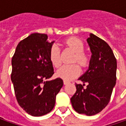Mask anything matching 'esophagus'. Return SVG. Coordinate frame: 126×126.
<instances>
[{
    "mask_svg": "<svg viewBox=\"0 0 126 126\" xmlns=\"http://www.w3.org/2000/svg\"><path fill=\"white\" fill-rule=\"evenodd\" d=\"M68 83H69L68 81H67V80H65V79L63 80V84H64L65 85H67V84H68Z\"/></svg>",
    "mask_w": 126,
    "mask_h": 126,
    "instance_id": "esophagus-1",
    "label": "esophagus"
}]
</instances>
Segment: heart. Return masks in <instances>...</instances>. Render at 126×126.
<instances>
[{
    "mask_svg": "<svg viewBox=\"0 0 126 126\" xmlns=\"http://www.w3.org/2000/svg\"><path fill=\"white\" fill-rule=\"evenodd\" d=\"M66 45L75 53L73 62H78L82 67H86L89 65L90 59L89 56L84 52L85 45L80 39L75 37H70L65 41ZM49 59L55 67H59L61 63V51L57 44H53L50 48ZM81 72V69L78 64L74 63L72 65H65L59 68L56 72L58 78L65 80H70L78 76Z\"/></svg>",
    "mask_w": 126,
    "mask_h": 126,
    "instance_id": "b5f03b06",
    "label": "heart"
}]
</instances>
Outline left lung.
Wrapping results in <instances>:
<instances>
[{
    "mask_svg": "<svg viewBox=\"0 0 126 126\" xmlns=\"http://www.w3.org/2000/svg\"><path fill=\"white\" fill-rule=\"evenodd\" d=\"M87 41L92 52L89 68L78 79L83 84L75 83L77 90L70 101L75 111L93 116L101 111L110 101L116 82L117 63L106 41L93 34Z\"/></svg>",
    "mask_w": 126,
    "mask_h": 126,
    "instance_id": "obj_1",
    "label": "left lung"
}]
</instances>
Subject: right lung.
Returning <instances> with one entry per match:
<instances>
[{
	"label": "right lung",
	"instance_id": "1",
	"mask_svg": "<svg viewBox=\"0 0 126 126\" xmlns=\"http://www.w3.org/2000/svg\"><path fill=\"white\" fill-rule=\"evenodd\" d=\"M45 34L34 33L22 40L12 58L11 80L19 105L33 116L52 111L63 79L47 81L54 73L49 51L54 41Z\"/></svg>",
	"mask_w": 126,
	"mask_h": 126
}]
</instances>
